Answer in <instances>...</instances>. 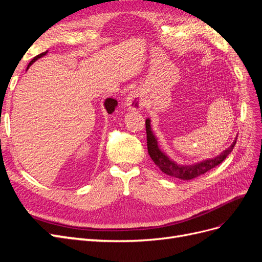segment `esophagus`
<instances>
[{"mask_svg":"<svg viewBox=\"0 0 262 262\" xmlns=\"http://www.w3.org/2000/svg\"><path fill=\"white\" fill-rule=\"evenodd\" d=\"M125 105L131 110H139L144 106V100L139 91H132L125 98Z\"/></svg>","mask_w":262,"mask_h":262,"instance_id":"1","label":"esophagus"}]
</instances>
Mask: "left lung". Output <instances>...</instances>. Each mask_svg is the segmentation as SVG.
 I'll list each match as a JSON object with an SVG mask.
<instances>
[{
  "mask_svg": "<svg viewBox=\"0 0 262 262\" xmlns=\"http://www.w3.org/2000/svg\"><path fill=\"white\" fill-rule=\"evenodd\" d=\"M146 124V137H147V150L149 157L152 158L155 165L160 168L164 173L168 175L170 177L181 179V180H190L195 177H199L203 173L209 171L210 169L214 168L215 166L223 162L227 155L231 154L235 144L236 139L231 144V146L224 149L223 152L220 153L217 156L213 158H207V160L200 161L198 163H193L190 165H181L175 162L173 160L166 154L161 149L160 145H158L157 138L154 134L152 128H150V119L147 118L145 120Z\"/></svg>",
  "mask_w": 262,
  "mask_h": 262,
  "instance_id": "left-lung-1",
  "label": "left lung"
}]
</instances>
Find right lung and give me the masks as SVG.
<instances>
[{
  "mask_svg": "<svg viewBox=\"0 0 262 262\" xmlns=\"http://www.w3.org/2000/svg\"><path fill=\"white\" fill-rule=\"evenodd\" d=\"M47 53H48V51H46V52H43V53H41V54L37 55V57H35L33 60H31V61L29 62V64H28V67H27V70L29 69V67H30L31 64H33V63H34L35 61H37L38 59H40V58L45 57V55H46ZM117 105H118V101H117L116 99H114V98H107V99L105 100V102H104V107H105V109L107 110L108 115L113 114V113L115 112V109H116Z\"/></svg>",
  "mask_w": 262,
  "mask_h": 262,
  "instance_id": "1",
  "label": "right lung"
}]
</instances>
